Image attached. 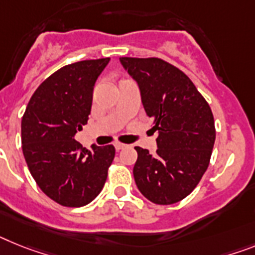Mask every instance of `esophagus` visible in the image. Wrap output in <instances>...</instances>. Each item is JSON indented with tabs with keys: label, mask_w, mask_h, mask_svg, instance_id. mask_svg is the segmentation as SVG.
I'll list each match as a JSON object with an SVG mask.
<instances>
[{
	"label": "esophagus",
	"mask_w": 255,
	"mask_h": 255,
	"mask_svg": "<svg viewBox=\"0 0 255 255\" xmlns=\"http://www.w3.org/2000/svg\"><path fill=\"white\" fill-rule=\"evenodd\" d=\"M114 146H115V149H117V150H122V149H124V147L127 146V145L122 144V142H115Z\"/></svg>",
	"instance_id": "obj_1"
}]
</instances>
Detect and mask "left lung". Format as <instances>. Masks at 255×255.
I'll return each mask as SVG.
<instances>
[{
    "label": "left lung",
    "mask_w": 255,
    "mask_h": 255,
    "mask_svg": "<svg viewBox=\"0 0 255 255\" xmlns=\"http://www.w3.org/2000/svg\"><path fill=\"white\" fill-rule=\"evenodd\" d=\"M140 88L141 101L158 131L155 154L136 146L133 167L142 196L157 205L176 204L197 187L215 142L211 109L187 75L159 58L122 57Z\"/></svg>",
    "instance_id": "left-lung-1"
}]
</instances>
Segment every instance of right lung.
Returning <instances> with one entry per match:
<instances>
[{
	"mask_svg": "<svg viewBox=\"0 0 255 255\" xmlns=\"http://www.w3.org/2000/svg\"><path fill=\"white\" fill-rule=\"evenodd\" d=\"M110 58L75 62L40 84L22 118V149L32 177L57 204L88 205L100 194L115 157L113 145L92 149L74 136L91 114L93 87Z\"/></svg>",
	"mask_w": 255,
	"mask_h": 255,
	"instance_id": "add662e5",
	"label": "right lung"
}]
</instances>
